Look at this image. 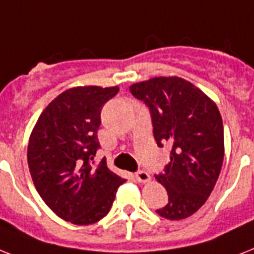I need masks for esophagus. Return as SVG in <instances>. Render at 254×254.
<instances>
[{
    "instance_id": "1",
    "label": "esophagus",
    "mask_w": 254,
    "mask_h": 254,
    "mask_svg": "<svg viewBox=\"0 0 254 254\" xmlns=\"http://www.w3.org/2000/svg\"><path fill=\"white\" fill-rule=\"evenodd\" d=\"M134 177H135V180H137L138 183H147V181L151 179L150 175H148L146 171H138V172H135Z\"/></svg>"
}]
</instances>
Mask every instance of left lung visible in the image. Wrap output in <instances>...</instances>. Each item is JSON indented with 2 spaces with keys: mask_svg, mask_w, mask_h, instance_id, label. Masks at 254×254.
Instances as JSON below:
<instances>
[{
  "mask_svg": "<svg viewBox=\"0 0 254 254\" xmlns=\"http://www.w3.org/2000/svg\"><path fill=\"white\" fill-rule=\"evenodd\" d=\"M134 98L151 113L159 147H172L170 163L155 179L167 189L168 202L156 210L170 220L193 215L211 194L224 156L223 123L215 103L190 82L156 77L130 86Z\"/></svg>",
  "mask_w": 254,
  "mask_h": 254,
  "instance_id": "obj_1",
  "label": "left lung"
}]
</instances>
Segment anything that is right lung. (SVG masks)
<instances>
[{"label":"right lung","instance_id":"add662e5","mask_svg":"<svg viewBox=\"0 0 254 254\" xmlns=\"http://www.w3.org/2000/svg\"><path fill=\"white\" fill-rule=\"evenodd\" d=\"M117 92V86L69 88L49 103L31 133L27 160L35 188L56 215L73 224L104 218L125 183L106 159L94 162L102 108Z\"/></svg>","mask_w":254,"mask_h":254}]
</instances>
